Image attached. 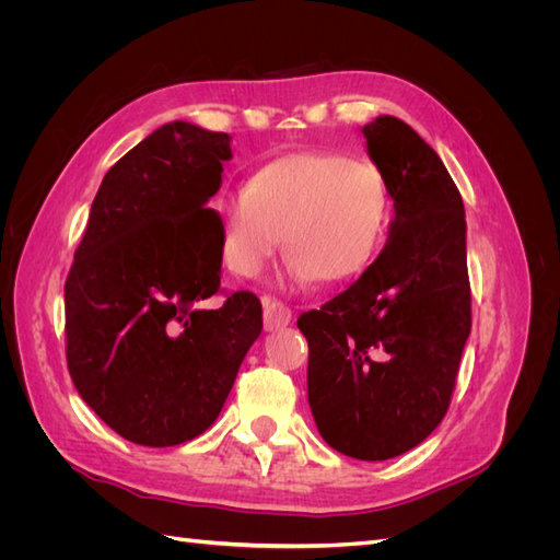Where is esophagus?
Here are the masks:
<instances>
[{
  "instance_id": "1",
  "label": "esophagus",
  "mask_w": 560,
  "mask_h": 560,
  "mask_svg": "<svg viewBox=\"0 0 560 560\" xmlns=\"http://www.w3.org/2000/svg\"><path fill=\"white\" fill-rule=\"evenodd\" d=\"M261 303H264V327H266V331H273V329L290 325L292 311L287 308L282 301H278L273 296H261Z\"/></svg>"
}]
</instances>
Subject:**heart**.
Segmentation results:
<instances>
[{
  "mask_svg": "<svg viewBox=\"0 0 560 560\" xmlns=\"http://www.w3.org/2000/svg\"><path fill=\"white\" fill-rule=\"evenodd\" d=\"M222 254L252 278L280 245L299 280L327 284L364 273L383 243L389 189L376 163L299 151L261 165L245 189L217 202Z\"/></svg>",
  "mask_w": 560,
  "mask_h": 560,
  "instance_id": "heart-1",
  "label": "heart"
}]
</instances>
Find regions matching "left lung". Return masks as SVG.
I'll list each match as a JSON object with an SVG mask.
<instances>
[{
	"label": "left lung",
	"mask_w": 560,
	"mask_h": 560,
	"mask_svg": "<svg viewBox=\"0 0 560 560\" xmlns=\"http://www.w3.org/2000/svg\"><path fill=\"white\" fill-rule=\"evenodd\" d=\"M395 198L383 252L346 292L296 325L308 341V404L325 442L387 460L444 420L471 329L465 208L442 159L395 116L364 126Z\"/></svg>",
	"instance_id": "1"
}]
</instances>
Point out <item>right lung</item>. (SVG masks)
<instances>
[{
	"instance_id": "right-lung-1",
	"label": "right lung",
	"mask_w": 560,
	"mask_h": 560,
	"mask_svg": "<svg viewBox=\"0 0 560 560\" xmlns=\"http://www.w3.org/2000/svg\"><path fill=\"white\" fill-rule=\"evenodd\" d=\"M226 132L165 124L118 159L95 194L65 280V354L81 399L124 439L177 446L217 420L261 301L224 293L219 214Z\"/></svg>"
}]
</instances>
